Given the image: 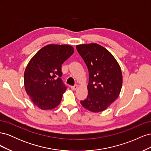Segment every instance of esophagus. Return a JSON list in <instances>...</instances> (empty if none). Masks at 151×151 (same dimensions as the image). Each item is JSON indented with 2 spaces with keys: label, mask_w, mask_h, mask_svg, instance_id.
<instances>
[{
  "label": "esophagus",
  "mask_w": 151,
  "mask_h": 151,
  "mask_svg": "<svg viewBox=\"0 0 151 151\" xmlns=\"http://www.w3.org/2000/svg\"><path fill=\"white\" fill-rule=\"evenodd\" d=\"M77 88H78V86H77V85H75V86H71V87H70L71 89L73 90V91L76 90V89H77Z\"/></svg>",
  "instance_id": "obj_1"
}]
</instances>
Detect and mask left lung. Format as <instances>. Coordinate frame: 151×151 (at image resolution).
Here are the masks:
<instances>
[{
  "mask_svg": "<svg viewBox=\"0 0 151 151\" xmlns=\"http://www.w3.org/2000/svg\"><path fill=\"white\" fill-rule=\"evenodd\" d=\"M89 71L88 95L81 103L94 113L106 109L118 98L122 87L121 68L113 55L97 43L76 46Z\"/></svg>",
  "mask_w": 151,
  "mask_h": 151,
  "instance_id": "left-lung-1",
  "label": "left lung"
}]
</instances>
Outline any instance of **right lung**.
I'll use <instances>...</instances> for the list:
<instances>
[{
    "label": "right lung",
    "instance_id": "add662e5",
    "mask_svg": "<svg viewBox=\"0 0 151 151\" xmlns=\"http://www.w3.org/2000/svg\"><path fill=\"white\" fill-rule=\"evenodd\" d=\"M74 52L70 45L50 44L41 48L29 62L24 74L25 90L39 108L50 110L60 103L67 89L61 79L62 64Z\"/></svg>",
    "mask_w": 151,
    "mask_h": 151
}]
</instances>
